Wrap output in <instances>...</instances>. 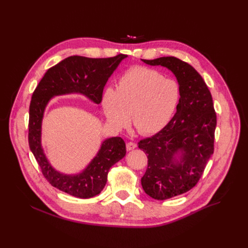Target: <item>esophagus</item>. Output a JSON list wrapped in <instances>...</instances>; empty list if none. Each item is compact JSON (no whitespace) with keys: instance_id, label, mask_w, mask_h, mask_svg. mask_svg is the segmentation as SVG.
Returning a JSON list of instances; mask_svg holds the SVG:
<instances>
[{"instance_id":"obj_1","label":"esophagus","mask_w":248,"mask_h":248,"mask_svg":"<svg viewBox=\"0 0 248 248\" xmlns=\"http://www.w3.org/2000/svg\"><path fill=\"white\" fill-rule=\"evenodd\" d=\"M134 148H136V144H135L134 142H131V141H129V142L126 143V150H127V151L133 150Z\"/></svg>"}]
</instances>
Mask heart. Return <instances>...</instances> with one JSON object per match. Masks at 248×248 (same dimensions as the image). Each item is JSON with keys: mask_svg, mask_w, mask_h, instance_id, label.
<instances>
[{"mask_svg": "<svg viewBox=\"0 0 248 248\" xmlns=\"http://www.w3.org/2000/svg\"><path fill=\"white\" fill-rule=\"evenodd\" d=\"M180 99L178 83L154 70L131 68L122 76L116 90L105 88L101 104L108 122L117 129L129 124L141 134L161 131L170 121Z\"/></svg>", "mask_w": 248, "mask_h": 248, "instance_id": "obj_1", "label": "heart"}]
</instances>
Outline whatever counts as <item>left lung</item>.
Listing matches in <instances>:
<instances>
[{
  "label": "left lung",
  "mask_w": 248,
  "mask_h": 248,
  "mask_svg": "<svg viewBox=\"0 0 248 248\" xmlns=\"http://www.w3.org/2000/svg\"><path fill=\"white\" fill-rule=\"evenodd\" d=\"M167 67L179 83L180 100L170 122L155 135L141 140L148 166L141 179L150 197L165 200L191 189L214 152L217 124L213 99L196 69L174 57L141 60Z\"/></svg>",
  "instance_id": "8db88e82"
}]
</instances>
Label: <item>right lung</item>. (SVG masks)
<instances>
[{"mask_svg": "<svg viewBox=\"0 0 248 248\" xmlns=\"http://www.w3.org/2000/svg\"><path fill=\"white\" fill-rule=\"evenodd\" d=\"M126 57L123 54L106 59L70 56L49 68L32 94L28 124L29 148L45 179L69 195L84 199L98 195L107 183L111 167L125 156V143L119 136L106 138L95 157L81 171L63 173L52 166L42 146V122L46 107L54 97L67 94H80L99 105L104 86Z\"/></svg>", "mask_w": 248, "mask_h": 248, "instance_id": "1", "label": "right lung"}]
</instances>
